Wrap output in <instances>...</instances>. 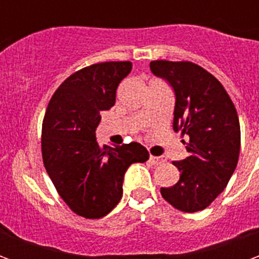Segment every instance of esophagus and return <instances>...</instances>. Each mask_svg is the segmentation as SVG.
<instances>
[{"mask_svg":"<svg viewBox=\"0 0 259 259\" xmlns=\"http://www.w3.org/2000/svg\"><path fill=\"white\" fill-rule=\"evenodd\" d=\"M150 162L154 163V165H159V163L165 162V158H163V157H154V155H151V157H150Z\"/></svg>","mask_w":259,"mask_h":259,"instance_id":"obj_1","label":"esophagus"}]
</instances>
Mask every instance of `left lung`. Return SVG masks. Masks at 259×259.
<instances>
[{"mask_svg": "<svg viewBox=\"0 0 259 259\" xmlns=\"http://www.w3.org/2000/svg\"><path fill=\"white\" fill-rule=\"evenodd\" d=\"M151 72L174 89V129L186 135L189 157L175 161L180 179L161 187L169 204L183 212L205 209L228 186L240 154V123L221 81L193 62L152 61Z\"/></svg>", "mask_w": 259, "mask_h": 259, "instance_id": "obj_1", "label": "left lung"}]
</instances>
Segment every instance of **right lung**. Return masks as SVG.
<instances>
[{
	"label": "right lung",
	"instance_id": "1",
	"mask_svg": "<svg viewBox=\"0 0 259 259\" xmlns=\"http://www.w3.org/2000/svg\"><path fill=\"white\" fill-rule=\"evenodd\" d=\"M132 62H102L69 76L50 100L42 120V162L68 206L80 217L98 219L122 198V185L132 163L150 154L139 143L100 146L96 130L101 112L115 105L119 83Z\"/></svg>",
	"mask_w": 259,
	"mask_h": 259
}]
</instances>
